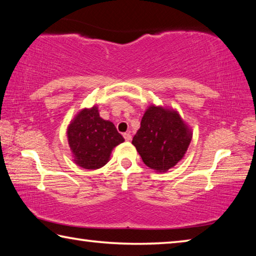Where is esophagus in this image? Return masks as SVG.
Wrapping results in <instances>:
<instances>
[{"instance_id":"1","label":"esophagus","mask_w":256,"mask_h":256,"mask_svg":"<svg viewBox=\"0 0 256 256\" xmlns=\"http://www.w3.org/2000/svg\"><path fill=\"white\" fill-rule=\"evenodd\" d=\"M123 136H124V138H125V141H131V140H132V136H131V134H130L128 132L124 133Z\"/></svg>"}]
</instances>
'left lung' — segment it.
Here are the masks:
<instances>
[{"instance_id":"obj_1","label":"left lung","mask_w":256,"mask_h":256,"mask_svg":"<svg viewBox=\"0 0 256 256\" xmlns=\"http://www.w3.org/2000/svg\"><path fill=\"white\" fill-rule=\"evenodd\" d=\"M192 134L175 110L150 106L132 140L142 162L151 170L164 172L184 157Z\"/></svg>"}]
</instances>
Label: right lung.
Masks as SVG:
<instances>
[{
  "label": "right lung",
  "mask_w": 256,
  "mask_h": 256,
  "mask_svg": "<svg viewBox=\"0 0 256 256\" xmlns=\"http://www.w3.org/2000/svg\"><path fill=\"white\" fill-rule=\"evenodd\" d=\"M74 162L86 170H98L110 160L112 148L124 142L115 125L99 116L98 108L82 110L68 128Z\"/></svg>",
  "instance_id": "right-lung-1"
}]
</instances>
